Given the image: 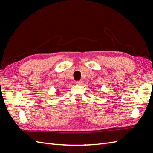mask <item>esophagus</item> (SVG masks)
Returning a JSON list of instances; mask_svg holds the SVG:
<instances>
[{"mask_svg": "<svg viewBox=\"0 0 153 153\" xmlns=\"http://www.w3.org/2000/svg\"><path fill=\"white\" fill-rule=\"evenodd\" d=\"M82 81H77L76 82V85H82Z\"/></svg>", "mask_w": 153, "mask_h": 153, "instance_id": "obj_1", "label": "esophagus"}]
</instances>
